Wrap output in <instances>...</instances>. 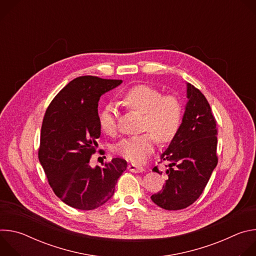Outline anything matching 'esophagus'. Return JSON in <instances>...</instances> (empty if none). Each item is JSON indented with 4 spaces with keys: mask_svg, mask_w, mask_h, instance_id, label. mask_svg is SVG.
<instances>
[{
    "mask_svg": "<svg viewBox=\"0 0 256 256\" xmlns=\"http://www.w3.org/2000/svg\"><path fill=\"white\" fill-rule=\"evenodd\" d=\"M128 169L130 171V172H134V173H138V172H142L144 169V167L140 166V165H136V164H130L128 166Z\"/></svg>",
    "mask_w": 256,
    "mask_h": 256,
    "instance_id": "esophagus-1",
    "label": "esophagus"
}]
</instances>
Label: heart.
I'll return each instance as SVG.
<instances>
[{
  "instance_id": "1",
  "label": "heart",
  "mask_w": 256,
  "mask_h": 256,
  "mask_svg": "<svg viewBox=\"0 0 256 256\" xmlns=\"http://www.w3.org/2000/svg\"><path fill=\"white\" fill-rule=\"evenodd\" d=\"M122 102L144 114V128L149 132L122 140L114 151L132 163H142L153 152L156 138L167 142L174 138L181 124L182 104L175 95H163L159 89L144 84L128 89L122 96ZM98 122L105 134H112L116 132V116L112 105L102 109Z\"/></svg>"
}]
</instances>
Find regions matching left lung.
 <instances>
[{
	"instance_id": "left-lung-1",
	"label": "left lung",
	"mask_w": 256,
	"mask_h": 256,
	"mask_svg": "<svg viewBox=\"0 0 256 256\" xmlns=\"http://www.w3.org/2000/svg\"><path fill=\"white\" fill-rule=\"evenodd\" d=\"M188 102L182 124L161 155L168 161L167 180L162 190L151 200L168 210H182L192 204L204 190L212 170L218 164L216 118L204 95L188 84ZM153 171L162 174L158 166Z\"/></svg>"
}]
</instances>
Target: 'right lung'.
Wrapping results in <instances>:
<instances>
[{"mask_svg":"<svg viewBox=\"0 0 256 256\" xmlns=\"http://www.w3.org/2000/svg\"><path fill=\"white\" fill-rule=\"evenodd\" d=\"M122 81L82 76L70 81L48 105L42 126L38 158L56 196L68 206L91 210L114 194L126 161L114 158L90 166L101 128L98 101Z\"/></svg>","mask_w":256,"mask_h":256,"instance_id":"obj_1","label":"right lung"}]
</instances>
